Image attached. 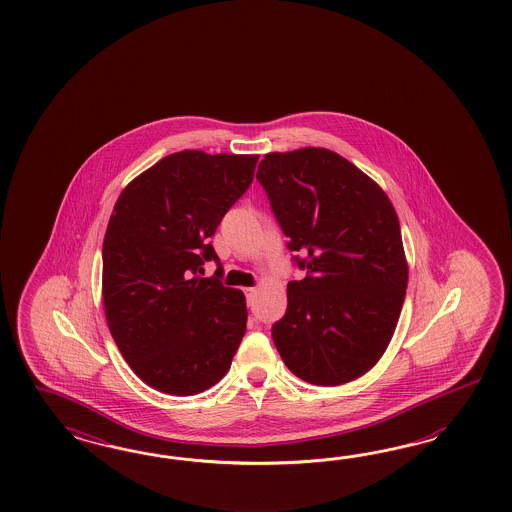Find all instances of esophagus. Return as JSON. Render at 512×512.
<instances>
[{
    "mask_svg": "<svg viewBox=\"0 0 512 512\" xmlns=\"http://www.w3.org/2000/svg\"><path fill=\"white\" fill-rule=\"evenodd\" d=\"M244 293H246L248 304L251 306V304H253V298H255V295H257V289H255V287H249V289H244Z\"/></svg>",
    "mask_w": 512,
    "mask_h": 512,
    "instance_id": "obj_1",
    "label": "esophagus"
}]
</instances>
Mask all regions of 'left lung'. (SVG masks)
I'll return each mask as SVG.
<instances>
[{
    "label": "left lung",
    "mask_w": 512,
    "mask_h": 512,
    "mask_svg": "<svg viewBox=\"0 0 512 512\" xmlns=\"http://www.w3.org/2000/svg\"><path fill=\"white\" fill-rule=\"evenodd\" d=\"M257 180L306 270L287 285V311L272 326L276 349L311 385L355 381L387 351L405 300L396 210L370 176L326 148L266 154Z\"/></svg>",
    "instance_id": "obj_1"
}]
</instances>
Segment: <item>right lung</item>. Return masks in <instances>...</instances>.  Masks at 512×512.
<instances>
[{"label":"right lung","mask_w":512,"mask_h":512,"mask_svg":"<svg viewBox=\"0 0 512 512\" xmlns=\"http://www.w3.org/2000/svg\"><path fill=\"white\" fill-rule=\"evenodd\" d=\"M259 155H167L125 186L103 240V306L129 368L150 387L193 396L229 372L246 334V296L201 278L210 236Z\"/></svg>","instance_id":"obj_1"}]
</instances>
